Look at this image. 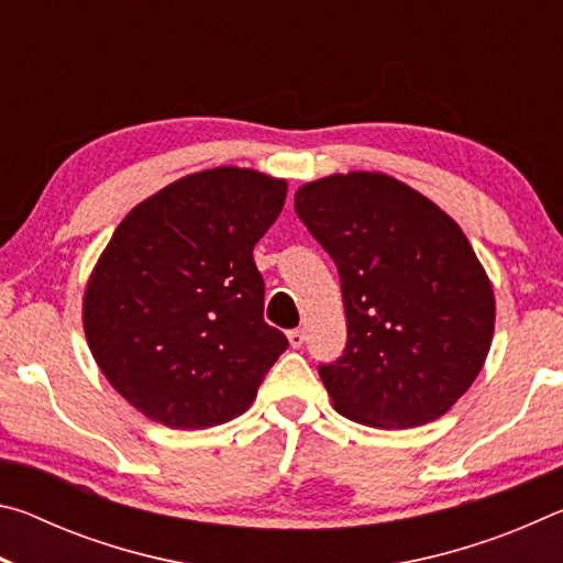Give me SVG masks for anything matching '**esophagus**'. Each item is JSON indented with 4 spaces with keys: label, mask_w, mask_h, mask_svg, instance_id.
Listing matches in <instances>:
<instances>
[{
    "label": "esophagus",
    "mask_w": 563,
    "mask_h": 563,
    "mask_svg": "<svg viewBox=\"0 0 563 563\" xmlns=\"http://www.w3.org/2000/svg\"><path fill=\"white\" fill-rule=\"evenodd\" d=\"M288 342H290V347H292V350L302 347V342H305L302 330H288Z\"/></svg>",
    "instance_id": "34e87169"
}]
</instances>
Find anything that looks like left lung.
<instances>
[{
    "instance_id": "obj_1",
    "label": "left lung",
    "mask_w": 563,
    "mask_h": 563,
    "mask_svg": "<svg viewBox=\"0 0 563 563\" xmlns=\"http://www.w3.org/2000/svg\"><path fill=\"white\" fill-rule=\"evenodd\" d=\"M298 213L338 265L345 355L320 367L342 417L407 430L450 412L489 355L497 302L454 218L379 170L295 190Z\"/></svg>"
}]
</instances>
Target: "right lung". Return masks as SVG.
Wrapping results in <instances>:
<instances>
[{"label": "right lung", "mask_w": 563, "mask_h": 563, "mask_svg": "<svg viewBox=\"0 0 563 563\" xmlns=\"http://www.w3.org/2000/svg\"><path fill=\"white\" fill-rule=\"evenodd\" d=\"M288 180L218 166L133 206L84 290L81 320L111 387L174 430L243 415L288 347L263 320L253 247L280 216Z\"/></svg>", "instance_id": "right-lung-1"}]
</instances>
